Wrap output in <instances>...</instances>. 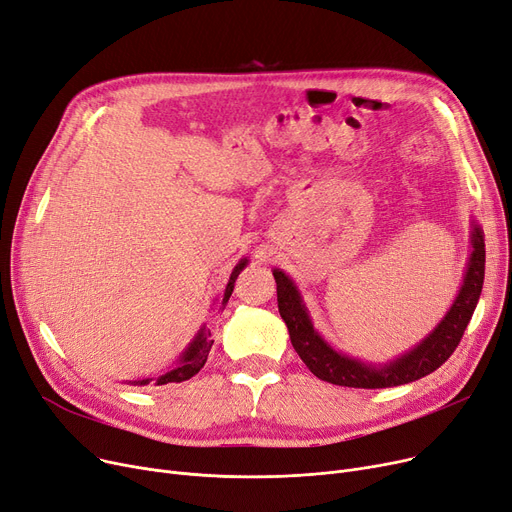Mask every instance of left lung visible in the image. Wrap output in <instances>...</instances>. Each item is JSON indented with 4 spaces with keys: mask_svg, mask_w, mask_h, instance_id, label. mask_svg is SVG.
Here are the masks:
<instances>
[{
    "mask_svg": "<svg viewBox=\"0 0 512 512\" xmlns=\"http://www.w3.org/2000/svg\"><path fill=\"white\" fill-rule=\"evenodd\" d=\"M485 276V238L479 228L473 232V255L469 270H466L464 284L460 293L448 311V316L422 341L416 349L397 358L393 364L383 368L366 366L347 355L332 351L314 330L309 322L305 307L301 305L297 288L284 276V272L274 270L276 293H278V311L286 322L291 343L303 364L314 372L318 379L358 389H383L397 387L422 379V376L437 370L450 355L456 351L466 326H469L473 311L477 307Z\"/></svg>",
    "mask_w": 512,
    "mask_h": 512,
    "instance_id": "8db88e82",
    "label": "left lung"
}]
</instances>
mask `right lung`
<instances>
[{
  "label": "right lung",
  "instance_id": "1",
  "mask_svg": "<svg viewBox=\"0 0 512 512\" xmlns=\"http://www.w3.org/2000/svg\"><path fill=\"white\" fill-rule=\"evenodd\" d=\"M244 265H247V259H242V261L236 265V268H234V272H232V276H230V282H228V286H226V293H224V301H221V307H226V303H228V299H230V295H232V291H234V280H236V276L240 274V270L244 268ZM211 345H213V341H211V330H209L207 326H203L201 330H198V335L194 337V341L190 343V347L184 351L180 364H177L173 370L165 372L163 376H159L157 385L182 383V381L192 379V376L205 366V362H207V358H209ZM150 381H152V379L133 381V385H148Z\"/></svg>",
  "mask_w": 512,
  "mask_h": 512
}]
</instances>
